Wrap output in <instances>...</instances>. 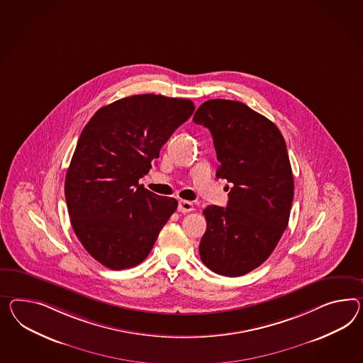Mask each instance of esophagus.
Returning <instances> with one entry per match:
<instances>
[{
    "label": "esophagus",
    "instance_id": "obj_1",
    "mask_svg": "<svg viewBox=\"0 0 363 363\" xmlns=\"http://www.w3.org/2000/svg\"><path fill=\"white\" fill-rule=\"evenodd\" d=\"M177 211L182 212V213H189L192 211H195L194 204L191 201H186V200H180L179 201V206H177Z\"/></svg>",
    "mask_w": 363,
    "mask_h": 363
}]
</instances>
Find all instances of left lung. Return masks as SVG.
Returning a JSON list of instances; mask_svg holds the SVG:
<instances>
[{
	"mask_svg": "<svg viewBox=\"0 0 363 363\" xmlns=\"http://www.w3.org/2000/svg\"><path fill=\"white\" fill-rule=\"evenodd\" d=\"M194 122L213 137L216 177L233 184L226 208L203 211L200 258L216 274L242 277L269 258L289 225L294 177L287 146L274 122L240 101H205Z\"/></svg>",
	"mask_w": 363,
	"mask_h": 363,
	"instance_id": "left-lung-1",
	"label": "left lung"
}]
</instances>
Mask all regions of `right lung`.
Segmentation results:
<instances>
[{
    "label": "right lung",
    "mask_w": 363,
    "mask_h": 363,
    "mask_svg": "<svg viewBox=\"0 0 363 363\" xmlns=\"http://www.w3.org/2000/svg\"><path fill=\"white\" fill-rule=\"evenodd\" d=\"M194 111L186 99L135 94L100 108L85 125L65 175V201L79 241L105 267L146 259L177 211L175 199L138 180Z\"/></svg>",
    "instance_id": "right-lung-1"
}]
</instances>
